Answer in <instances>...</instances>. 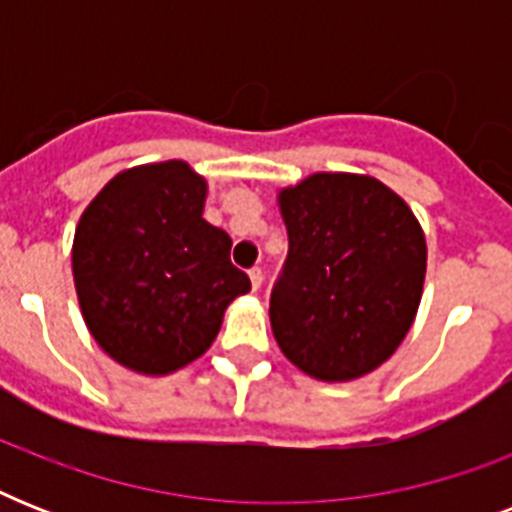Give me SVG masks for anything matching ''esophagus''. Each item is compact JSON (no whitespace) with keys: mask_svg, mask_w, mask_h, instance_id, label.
I'll list each match as a JSON object with an SVG mask.
<instances>
[{"mask_svg":"<svg viewBox=\"0 0 512 512\" xmlns=\"http://www.w3.org/2000/svg\"><path fill=\"white\" fill-rule=\"evenodd\" d=\"M249 281H252V289H260V284H263V271H260V268H252V271H249Z\"/></svg>","mask_w":512,"mask_h":512,"instance_id":"esophagus-1","label":"esophagus"}]
</instances>
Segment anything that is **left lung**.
I'll use <instances>...</instances> for the list:
<instances>
[{
    "label": "left lung",
    "mask_w": 512,
    "mask_h": 512,
    "mask_svg": "<svg viewBox=\"0 0 512 512\" xmlns=\"http://www.w3.org/2000/svg\"><path fill=\"white\" fill-rule=\"evenodd\" d=\"M289 255L271 292L281 353L348 382L388 361L412 329L428 247L406 201L369 175L316 172L281 188Z\"/></svg>",
    "instance_id": "8db88e82"
}]
</instances>
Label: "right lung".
<instances>
[{
    "label": "right lung",
    "mask_w": 512,
    "mask_h": 512,
    "mask_svg": "<svg viewBox=\"0 0 512 512\" xmlns=\"http://www.w3.org/2000/svg\"><path fill=\"white\" fill-rule=\"evenodd\" d=\"M204 199L207 180L172 159L119 172L79 217L71 265L84 324L132 372L162 377L196 361L252 289L231 236L201 217Z\"/></svg>",
    "instance_id": "1"
}]
</instances>
